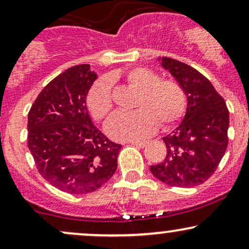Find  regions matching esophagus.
I'll list each match as a JSON object with an SVG mask.
<instances>
[{
  "label": "esophagus",
  "mask_w": 249,
  "mask_h": 249,
  "mask_svg": "<svg viewBox=\"0 0 249 249\" xmlns=\"http://www.w3.org/2000/svg\"><path fill=\"white\" fill-rule=\"evenodd\" d=\"M131 144L133 145V146H137V147H145L147 145L146 142H131Z\"/></svg>",
  "instance_id": "34e87169"
}]
</instances>
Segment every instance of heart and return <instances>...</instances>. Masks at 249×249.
I'll return each mask as SVG.
<instances>
[{
    "mask_svg": "<svg viewBox=\"0 0 249 249\" xmlns=\"http://www.w3.org/2000/svg\"><path fill=\"white\" fill-rule=\"evenodd\" d=\"M131 87L139 91L134 112H117L108 119L105 130L118 141L142 139L154 132L157 123L167 128L176 124L186 110V95L178 82L160 79L156 71L136 67L125 73ZM89 112L96 121H103L113 108L111 83L101 78L92 84L87 95Z\"/></svg>",
    "mask_w": 249,
    "mask_h": 249,
    "instance_id": "b5f03b06",
    "label": "heart"
}]
</instances>
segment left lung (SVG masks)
Listing matches in <instances>:
<instances>
[{"label": "left lung", "instance_id": "left-lung-1", "mask_svg": "<svg viewBox=\"0 0 249 249\" xmlns=\"http://www.w3.org/2000/svg\"><path fill=\"white\" fill-rule=\"evenodd\" d=\"M161 65L184 89L187 110L179 126L162 138L166 157L150 167L151 173L170 186H198L215 172L226 152L228 108L212 83L198 70L170 57H162Z\"/></svg>", "mask_w": 249, "mask_h": 249}]
</instances>
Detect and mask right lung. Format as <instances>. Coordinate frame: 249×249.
Returning <instances> with one entry per match:
<instances>
[{"label": "right lung", "instance_id": "right-lung-1", "mask_svg": "<svg viewBox=\"0 0 249 249\" xmlns=\"http://www.w3.org/2000/svg\"><path fill=\"white\" fill-rule=\"evenodd\" d=\"M96 78L89 64L65 70L45 85L28 113V147L37 170L70 194L103 186L116 172L122 148L89 116L87 95Z\"/></svg>", "mask_w": 249, "mask_h": 249}]
</instances>
